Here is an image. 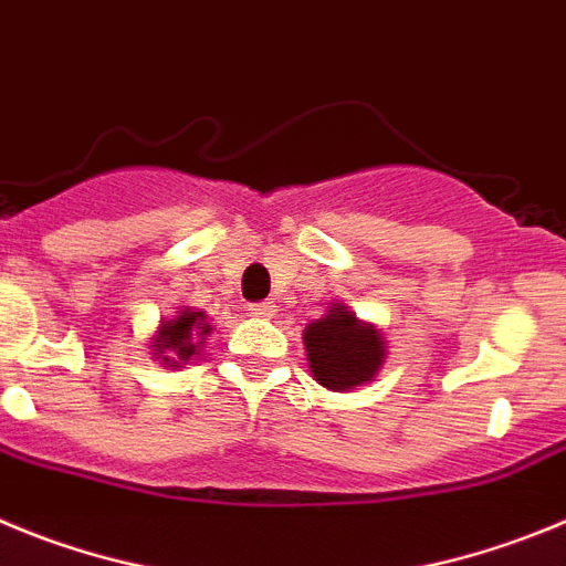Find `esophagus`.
I'll return each mask as SVG.
<instances>
[{
	"instance_id": "esophagus-1",
	"label": "esophagus",
	"mask_w": 566,
	"mask_h": 566,
	"mask_svg": "<svg viewBox=\"0 0 566 566\" xmlns=\"http://www.w3.org/2000/svg\"><path fill=\"white\" fill-rule=\"evenodd\" d=\"M248 310H251L253 315H259V318H273V315H276V304L273 302H253L248 304Z\"/></svg>"
}]
</instances>
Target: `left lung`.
<instances>
[{
    "label": "left lung",
    "instance_id": "8db88e82",
    "mask_svg": "<svg viewBox=\"0 0 566 566\" xmlns=\"http://www.w3.org/2000/svg\"><path fill=\"white\" fill-rule=\"evenodd\" d=\"M304 346L315 380L333 391L366 384L384 364V340L378 329L360 324L340 304L304 329Z\"/></svg>",
    "mask_w": 566,
    "mask_h": 566
}]
</instances>
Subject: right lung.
I'll list each match as a JSON object with an SVG mask.
<instances>
[{
	"instance_id": "1",
	"label": "right lung",
	"mask_w": 566,
	"mask_h": 566,
	"mask_svg": "<svg viewBox=\"0 0 566 566\" xmlns=\"http://www.w3.org/2000/svg\"><path fill=\"white\" fill-rule=\"evenodd\" d=\"M211 333V324H206V315L195 313V310H182L175 321H166L160 335L155 338V355H163V360H169V355H177L180 360H191L197 355V346H202V338ZM177 364V360H171Z\"/></svg>"
}]
</instances>
